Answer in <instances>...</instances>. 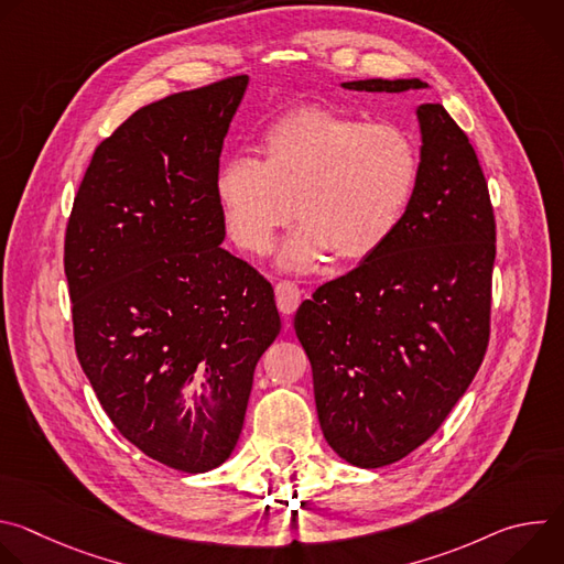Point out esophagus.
I'll return each mask as SVG.
<instances>
[{
	"mask_svg": "<svg viewBox=\"0 0 564 564\" xmlns=\"http://www.w3.org/2000/svg\"><path fill=\"white\" fill-rule=\"evenodd\" d=\"M274 292H276V305L283 314H292L299 307L303 292L294 281H279Z\"/></svg>",
	"mask_w": 564,
	"mask_h": 564,
	"instance_id": "esophagus-1",
	"label": "esophagus"
}]
</instances>
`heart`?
I'll return each mask as SVG.
<instances>
[{"label": "heart", "instance_id": "1", "mask_svg": "<svg viewBox=\"0 0 564 564\" xmlns=\"http://www.w3.org/2000/svg\"><path fill=\"white\" fill-rule=\"evenodd\" d=\"M263 163L231 155L216 172V200L234 243L263 254L294 218L281 265L312 270L328 252L344 263L375 254L404 216L420 151L409 131L305 107L276 120L261 140Z\"/></svg>", "mask_w": 564, "mask_h": 564}]
</instances>
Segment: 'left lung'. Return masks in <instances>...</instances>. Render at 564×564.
Segmentation results:
<instances>
[{
  "instance_id": "left-lung-1",
  "label": "left lung",
  "mask_w": 564,
  "mask_h": 564,
  "mask_svg": "<svg viewBox=\"0 0 564 564\" xmlns=\"http://www.w3.org/2000/svg\"><path fill=\"white\" fill-rule=\"evenodd\" d=\"M401 94L422 79H357ZM420 178L386 243L312 292L294 314L312 364L326 442L361 468L388 466L446 420L491 333L496 216L466 133L442 105H420Z\"/></svg>"
}]
</instances>
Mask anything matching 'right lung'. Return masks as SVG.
I'll list each match as a JSON object with an SVG mask.
<instances>
[{"label": "right lung", "instance_id": "add662e5", "mask_svg": "<svg viewBox=\"0 0 564 564\" xmlns=\"http://www.w3.org/2000/svg\"><path fill=\"white\" fill-rule=\"evenodd\" d=\"M246 89L234 75L127 118L98 144L64 236L79 366L120 435L185 473L231 455L281 330L270 281L220 248L214 183ZM183 387L208 394L187 410Z\"/></svg>", "mask_w": 564, "mask_h": 564}]
</instances>
